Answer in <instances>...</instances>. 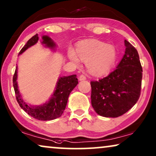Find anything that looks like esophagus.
Wrapping results in <instances>:
<instances>
[{
  "label": "esophagus",
  "mask_w": 156,
  "mask_h": 156,
  "mask_svg": "<svg viewBox=\"0 0 156 156\" xmlns=\"http://www.w3.org/2000/svg\"><path fill=\"white\" fill-rule=\"evenodd\" d=\"M79 80H86V76H85L83 74H81L80 76H79Z\"/></svg>",
  "instance_id": "obj_1"
}]
</instances>
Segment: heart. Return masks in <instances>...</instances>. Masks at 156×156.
Wrapping results in <instances>:
<instances>
[{"instance_id": "obj_1", "label": "heart", "mask_w": 156, "mask_h": 156, "mask_svg": "<svg viewBox=\"0 0 156 156\" xmlns=\"http://www.w3.org/2000/svg\"><path fill=\"white\" fill-rule=\"evenodd\" d=\"M76 53L80 60L87 62L88 72L95 76L108 73L117 59L115 47L96 39H88L80 42L76 46ZM68 57L75 63L79 62L78 57L73 51L68 52Z\"/></svg>"}]
</instances>
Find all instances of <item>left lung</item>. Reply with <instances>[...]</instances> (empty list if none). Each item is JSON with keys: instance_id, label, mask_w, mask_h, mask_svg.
I'll return each mask as SVG.
<instances>
[{"instance_id": "1", "label": "left lung", "mask_w": 156, "mask_h": 156, "mask_svg": "<svg viewBox=\"0 0 156 156\" xmlns=\"http://www.w3.org/2000/svg\"><path fill=\"white\" fill-rule=\"evenodd\" d=\"M126 52L116 69L90 81L91 104L98 115L116 118L126 113L140 95L143 69L137 50L125 40Z\"/></svg>"}]
</instances>
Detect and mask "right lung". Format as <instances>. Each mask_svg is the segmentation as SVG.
I'll use <instances>...</instances> for the list:
<instances>
[{"label": "right lung", "mask_w": 156, "mask_h": 156, "mask_svg": "<svg viewBox=\"0 0 156 156\" xmlns=\"http://www.w3.org/2000/svg\"><path fill=\"white\" fill-rule=\"evenodd\" d=\"M43 43H45L48 46H53V43L51 38L48 36H43ZM38 35L36 34L30 39H29L26 44L20 50L18 55L21 54L29 47L32 46L38 42ZM17 68H16L13 77V88L15 90L16 98L17 102L20 108L26 111L31 117L39 120H51L61 117L66 108L68 102V98L70 93L78 83L76 75H72L70 76L61 77L58 82L55 90L51 98L48 103H45L41 106H30L27 105L22 99L18 89L17 82Z\"/></svg>", "instance_id": "obj_1"}]
</instances>
